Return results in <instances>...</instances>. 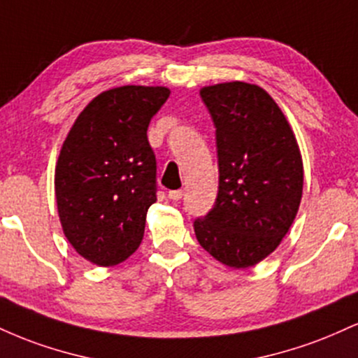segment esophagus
Instances as JSON below:
<instances>
[{
    "label": "esophagus",
    "instance_id": "34e87169",
    "mask_svg": "<svg viewBox=\"0 0 358 358\" xmlns=\"http://www.w3.org/2000/svg\"><path fill=\"white\" fill-rule=\"evenodd\" d=\"M183 196V190H170L168 192V199L171 200H180Z\"/></svg>",
    "mask_w": 358,
    "mask_h": 358
}]
</instances>
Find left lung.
Returning a JSON list of instances; mask_svg holds the SVG:
<instances>
[{
  "mask_svg": "<svg viewBox=\"0 0 358 358\" xmlns=\"http://www.w3.org/2000/svg\"><path fill=\"white\" fill-rule=\"evenodd\" d=\"M215 126L219 192L196 241L234 269L256 266L281 244L303 195V159L289 122L264 89L224 82L200 89Z\"/></svg>",
  "mask_w": 358,
  "mask_h": 358,
  "instance_id": "left-lung-1",
  "label": "left lung"
}]
</instances>
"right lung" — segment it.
Segmentation results:
<instances>
[{"label":"right lung","mask_w":358,"mask_h":358,"mask_svg":"<svg viewBox=\"0 0 358 358\" xmlns=\"http://www.w3.org/2000/svg\"><path fill=\"white\" fill-rule=\"evenodd\" d=\"M170 89L104 90L77 116L55 166V199L72 248L97 266L126 261L156 202V158L146 131Z\"/></svg>","instance_id":"1"}]
</instances>
